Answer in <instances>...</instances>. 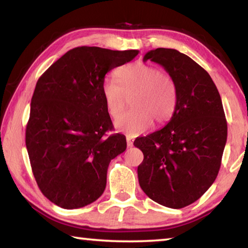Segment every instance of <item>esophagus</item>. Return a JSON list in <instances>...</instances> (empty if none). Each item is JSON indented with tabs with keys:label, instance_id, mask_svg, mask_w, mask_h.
Segmentation results:
<instances>
[{
	"label": "esophagus",
	"instance_id": "34e87169",
	"mask_svg": "<svg viewBox=\"0 0 248 248\" xmlns=\"http://www.w3.org/2000/svg\"><path fill=\"white\" fill-rule=\"evenodd\" d=\"M127 145L128 148H131V146H133V139H131V138H127Z\"/></svg>",
	"mask_w": 248,
	"mask_h": 248
}]
</instances>
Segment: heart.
Returning <instances> with one entry per match:
<instances>
[{"label": "heart", "instance_id": "heart-1", "mask_svg": "<svg viewBox=\"0 0 248 248\" xmlns=\"http://www.w3.org/2000/svg\"><path fill=\"white\" fill-rule=\"evenodd\" d=\"M116 78H106L102 83L105 106L117 118L130 99L132 109L116 120V128L129 136L149 130L154 121L163 124L173 116L177 105V89L169 74L156 66L134 62L116 71Z\"/></svg>", "mask_w": 248, "mask_h": 248}]
</instances>
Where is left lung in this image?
Returning a JSON list of instances; mask_svg holds the SVG:
<instances>
[{
	"label": "left lung",
	"instance_id": "8db88e82",
	"mask_svg": "<svg viewBox=\"0 0 248 248\" xmlns=\"http://www.w3.org/2000/svg\"><path fill=\"white\" fill-rule=\"evenodd\" d=\"M148 60L174 79L177 105L164 128L134 141L144 155L138 178L149 198L180 209L198 200L216 180L228 124L216 84L191 58L157 48L145 53L143 61Z\"/></svg>",
	"mask_w": 248,
	"mask_h": 248
}]
</instances>
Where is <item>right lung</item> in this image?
I'll return each mask as SVG.
<instances>
[{
	"label": "right lung",
	"mask_w": 248,
	"mask_h": 248,
	"mask_svg": "<svg viewBox=\"0 0 248 248\" xmlns=\"http://www.w3.org/2000/svg\"><path fill=\"white\" fill-rule=\"evenodd\" d=\"M139 50L78 47L39 78L26 127V148L43 194L63 209L97 200L106 188L112 158L127 149L112 129L102 83L109 71L131 61Z\"/></svg>",
	"instance_id": "right-lung-1"
}]
</instances>
